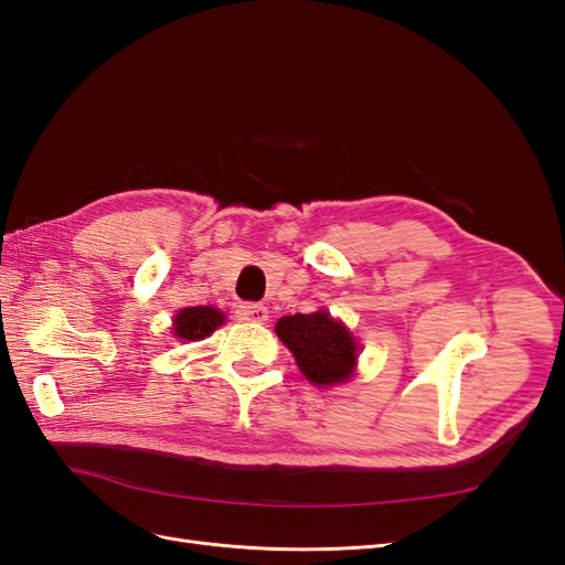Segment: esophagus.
<instances>
[{
  "label": "esophagus",
  "mask_w": 565,
  "mask_h": 565,
  "mask_svg": "<svg viewBox=\"0 0 565 565\" xmlns=\"http://www.w3.org/2000/svg\"><path fill=\"white\" fill-rule=\"evenodd\" d=\"M235 318L243 320V322H264V320H268V309L264 303L245 301L235 309Z\"/></svg>",
  "instance_id": "34e87169"
}]
</instances>
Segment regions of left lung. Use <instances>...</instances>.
Here are the masks:
<instances>
[{"instance_id":"left-lung-1","label":"left lung","mask_w":565,"mask_h":565,"mask_svg":"<svg viewBox=\"0 0 565 565\" xmlns=\"http://www.w3.org/2000/svg\"><path fill=\"white\" fill-rule=\"evenodd\" d=\"M276 332L282 344L295 353L303 377L328 386L351 377L358 347L344 324L330 313H297L278 320Z\"/></svg>"}]
</instances>
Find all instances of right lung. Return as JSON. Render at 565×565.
Listing matches in <instances>:
<instances>
[{"instance_id":"obj_1","label":"right lung","mask_w":565,"mask_h":565,"mask_svg":"<svg viewBox=\"0 0 565 565\" xmlns=\"http://www.w3.org/2000/svg\"><path fill=\"white\" fill-rule=\"evenodd\" d=\"M221 322H224V313L212 309V306H191V309H183L177 313L174 334L179 339L200 341L204 337H210Z\"/></svg>"}]
</instances>
